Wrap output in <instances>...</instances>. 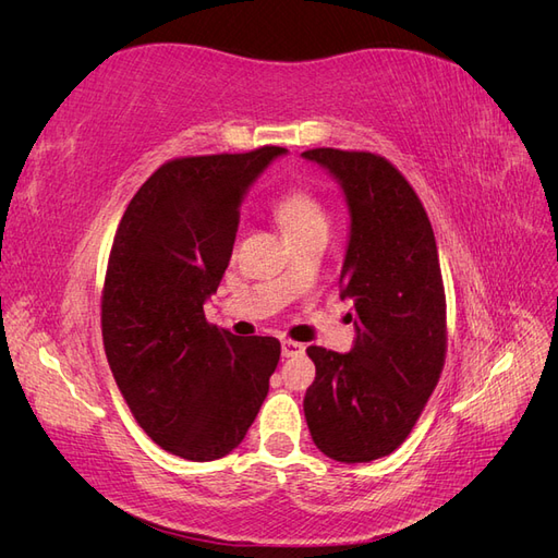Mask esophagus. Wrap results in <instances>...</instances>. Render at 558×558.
<instances>
[{"label":"esophagus","instance_id":"esophagus-1","mask_svg":"<svg viewBox=\"0 0 558 558\" xmlns=\"http://www.w3.org/2000/svg\"><path fill=\"white\" fill-rule=\"evenodd\" d=\"M302 353H305V344L293 342V340H283V342H281V356H283V359L302 356Z\"/></svg>","mask_w":558,"mask_h":558}]
</instances>
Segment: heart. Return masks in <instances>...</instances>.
Masks as SVG:
<instances>
[{"label":"heart","mask_w":558,"mask_h":558,"mask_svg":"<svg viewBox=\"0 0 558 558\" xmlns=\"http://www.w3.org/2000/svg\"><path fill=\"white\" fill-rule=\"evenodd\" d=\"M277 218L283 232H295L312 226H326V214L320 202L305 189H291L277 199Z\"/></svg>","instance_id":"heart-1"}]
</instances>
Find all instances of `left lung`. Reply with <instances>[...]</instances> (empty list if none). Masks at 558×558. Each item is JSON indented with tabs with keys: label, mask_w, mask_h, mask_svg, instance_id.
I'll return each mask as SVG.
<instances>
[{
	"label": "left lung",
	"mask_w": 558,
	"mask_h": 558,
	"mask_svg": "<svg viewBox=\"0 0 558 558\" xmlns=\"http://www.w3.org/2000/svg\"><path fill=\"white\" fill-rule=\"evenodd\" d=\"M340 183L349 240L340 298L353 302L349 353L310 347L316 379L305 396L314 445L340 463L396 451L440 379L447 305L430 221L414 189L375 154H302Z\"/></svg>",
	"instance_id": "8db88e82"
}]
</instances>
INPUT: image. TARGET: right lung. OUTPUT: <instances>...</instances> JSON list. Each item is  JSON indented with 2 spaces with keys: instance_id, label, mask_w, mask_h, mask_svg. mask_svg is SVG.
I'll return each instance as SVG.
<instances>
[{
  "instance_id": "add662e5",
  "label": "right lung",
  "mask_w": 558,
  "mask_h": 558,
  "mask_svg": "<svg viewBox=\"0 0 558 558\" xmlns=\"http://www.w3.org/2000/svg\"><path fill=\"white\" fill-rule=\"evenodd\" d=\"M281 146L177 158L148 177L116 230L105 295L107 361L150 440L185 461L240 447L269 391L281 344L207 324L232 256L240 207Z\"/></svg>"
}]
</instances>
